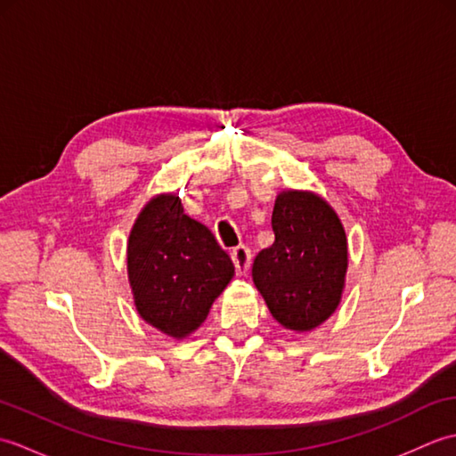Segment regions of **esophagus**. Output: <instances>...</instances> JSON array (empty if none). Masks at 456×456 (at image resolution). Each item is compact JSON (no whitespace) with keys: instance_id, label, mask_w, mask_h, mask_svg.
<instances>
[{"instance_id":"esophagus-1","label":"esophagus","mask_w":456,"mask_h":456,"mask_svg":"<svg viewBox=\"0 0 456 456\" xmlns=\"http://www.w3.org/2000/svg\"><path fill=\"white\" fill-rule=\"evenodd\" d=\"M231 258H233V265L237 268V274H247V270L250 266V248L247 245H239L233 248L231 253Z\"/></svg>"}]
</instances>
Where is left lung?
Here are the masks:
<instances>
[{"label":"left lung","mask_w":456,"mask_h":456,"mask_svg":"<svg viewBox=\"0 0 456 456\" xmlns=\"http://www.w3.org/2000/svg\"><path fill=\"white\" fill-rule=\"evenodd\" d=\"M273 231V247L255 258V286L278 323L309 331L341 302L345 229L327 201L315 193L289 190L276 198Z\"/></svg>","instance_id":"obj_1"}]
</instances>
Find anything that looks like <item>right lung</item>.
<instances>
[{
  "label": "right lung",
  "instance_id": "right-lung-1",
  "mask_svg": "<svg viewBox=\"0 0 456 456\" xmlns=\"http://www.w3.org/2000/svg\"><path fill=\"white\" fill-rule=\"evenodd\" d=\"M127 268L137 312L174 338L206 322L213 299L235 274L211 231L188 217L172 193L152 198L134 221Z\"/></svg>",
  "mask_w": 456,
  "mask_h": 456
}]
</instances>
